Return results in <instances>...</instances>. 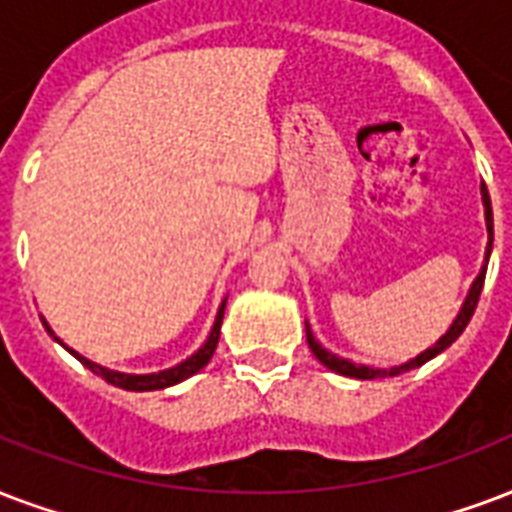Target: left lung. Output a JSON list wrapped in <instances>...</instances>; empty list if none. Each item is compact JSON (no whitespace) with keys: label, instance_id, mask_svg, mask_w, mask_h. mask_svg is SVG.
I'll use <instances>...</instances> for the list:
<instances>
[{"label":"left lung","instance_id":"1","mask_svg":"<svg viewBox=\"0 0 512 512\" xmlns=\"http://www.w3.org/2000/svg\"><path fill=\"white\" fill-rule=\"evenodd\" d=\"M481 195H483V209H486V230H489V247H486V263H483L481 273L475 276L473 287L467 292V298H464L462 308H459V314H456L454 325L448 327L446 335H440V341L435 346H429L419 354V357H413V360L403 362V365H397V368H389V370H381V368H368V365H354V362L343 360V357H335L333 351L322 349V343L314 338L311 333V327L306 325V341H308V349L314 351V357H317L325 368L335 370V373H341V376H349V378H362V381H370V378H386V376H400L405 370H413V368H421L424 362H429L432 357H438L440 351H446L451 343L464 333V327L470 325V319L475 314V306H478V298H481V290H483V279H486V265H489V255H491V241H494V217H491V198H489V190L486 185L481 187Z\"/></svg>","mask_w":512,"mask_h":512}]
</instances>
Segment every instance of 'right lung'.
Segmentation results:
<instances>
[{
  "label": "right lung",
  "mask_w": 512,
  "mask_h": 512,
  "mask_svg": "<svg viewBox=\"0 0 512 512\" xmlns=\"http://www.w3.org/2000/svg\"><path fill=\"white\" fill-rule=\"evenodd\" d=\"M222 314H225V300H222L220 311H217V319H214V325H212V333H209V338L204 341V346L195 351L193 357H187L185 362H179V365H174V368H169V370H158V373H144V376H134V373H120V370L101 368V365H96V362L85 360L83 354H77V351H72L69 346H66V349L72 351L74 357L83 362L85 368L93 370L96 376L104 378L107 384L120 386V389H128V392H155V389H166V386L179 384V381H185V378L195 376L198 370L209 365L214 349H217V341H220ZM42 325H45V330L53 335V330H50V325L45 322V319H42ZM53 338H56V335H53ZM56 341H58V338H56ZM58 343H61V341H58Z\"/></svg>",
  "instance_id": "1"
}]
</instances>
